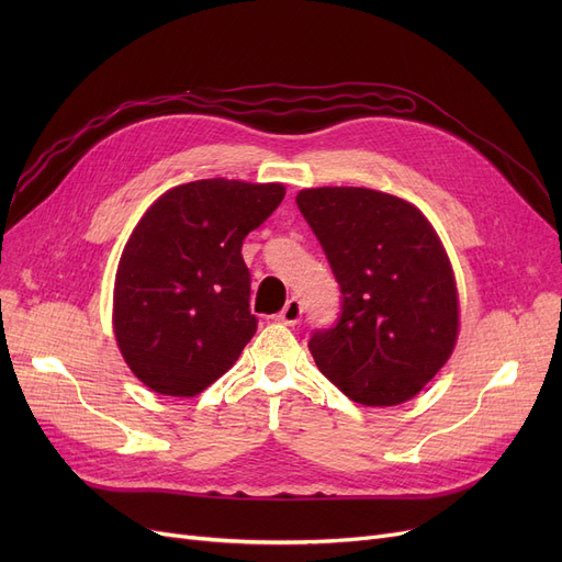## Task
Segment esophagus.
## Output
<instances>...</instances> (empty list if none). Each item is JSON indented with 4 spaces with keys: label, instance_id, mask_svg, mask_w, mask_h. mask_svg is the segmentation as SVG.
<instances>
[{
    "label": "esophagus",
    "instance_id": "esophagus-1",
    "mask_svg": "<svg viewBox=\"0 0 562 562\" xmlns=\"http://www.w3.org/2000/svg\"><path fill=\"white\" fill-rule=\"evenodd\" d=\"M303 316V305L299 299H289L286 305L282 307V312L276 316L278 323H284V326H296Z\"/></svg>",
    "mask_w": 562,
    "mask_h": 562
}]
</instances>
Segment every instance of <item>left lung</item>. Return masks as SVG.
<instances>
[{"label":"left lung","instance_id":"obj_1","mask_svg":"<svg viewBox=\"0 0 562 562\" xmlns=\"http://www.w3.org/2000/svg\"><path fill=\"white\" fill-rule=\"evenodd\" d=\"M296 204L341 289L337 323L310 339L318 371L362 405L417 396L458 339L456 278L432 225L360 187L305 189Z\"/></svg>","mask_w":562,"mask_h":562}]
</instances>
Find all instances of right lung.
Listing matches in <instances>:
<instances>
[{"mask_svg":"<svg viewBox=\"0 0 562 562\" xmlns=\"http://www.w3.org/2000/svg\"><path fill=\"white\" fill-rule=\"evenodd\" d=\"M282 198V184L216 177L143 214L117 263L113 333L145 387L195 396L239 360L257 330L241 246Z\"/></svg>","mask_w":562,"mask_h":562,"instance_id":"add662e5","label":"right lung"}]
</instances>
